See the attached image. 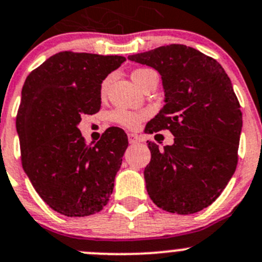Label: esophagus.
<instances>
[{"mask_svg":"<svg viewBox=\"0 0 262 262\" xmlns=\"http://www.w3.org/2000/svg\"><path fill=\"white\" fill-rule=\"evenodd\" d=\"M128 139L130 144H137L138 142H141V138L138 136H136V134H128Z\"/></svg>","mask_w":262,"mask_h":262,"instance_id":"obj_1","label":"esophagus"}]
</instances>
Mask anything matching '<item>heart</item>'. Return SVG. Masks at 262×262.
I'll return each instance as SVG.
<instances>
[{
  "label": "heart",
  "instance_id": "1",
  "mask_svg": "<svg viewBox=\"0 0 262 262\" xmlns=\"http://www.w3.org/2000/svg\"><path fill=\"white\" fill-rule=\"evenodd\" d=\"M147 70H137L132 73V78H133L134 83L138 82L141 76L146 72ZM110 83V77H107L106 80L102 82L101 84V94L104 95L106 92L107 86ZM144 114H138V113H133V112H128V110H121L118 109L113 113V119L116 121V123L121 124L124 126H128V128H136L138 125V123L141 121V119L143 118Z\"/></svg>",
  "mask_w": 262,
  "mask_h": 262
}]
</instances>
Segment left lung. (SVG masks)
I'll list each match as a JSON object with an SVG mask.
<instances>
[{
  "label": "left lung",
  "mask_w": 262,
  "mask_h": 262,
  "mask_svg": "<svg viewBox=\"0 0 262 262\" xmlns=\"http://www.w3.org/2000/svg\"><path fill=\"white\" fill-rule=\"evenodd\" d=\"M161 75L165 105L148 132L170 129L172 146L147 142L148 195L170 213L192 214L209 207L233 176L242 130L239 102L226 71L213 58L181 46L129 55Z\"/></svg>",
  "instance_id": "8db88e82"
}]
</instances>
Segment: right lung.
Here are the masks:
<instances>
[{
  "instance_id": "1",
  "label": "right lung",
  "mask_w": 262,
  "mask_h": 262,
  "mask_svg": "<svg viewBox=\"0 0 262 262\" xmlns=\"http://www.w3.org/2000/svg\"><path fill=\"white\" fill-rule=\"evenodd\" d=\"M125 58L60 52L26 77L16 118L23 167L41 199L66 216L102 209L114 189L128 147L120 128H109L95 146L78 124L101 106V83Z\"/></svg>"
}]
</instances>
